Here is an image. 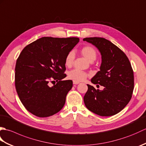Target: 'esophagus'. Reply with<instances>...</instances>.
Segmentation results:
<instances>
[{
    "label": "esophagus",
    "mask_w": 146,
    "mask_h": 146,
    "mask_svg": "<svg viewBox=\"0 0 146 146\" xmlns=\"http://www.w3.org/2000/svg\"><path fill=\"white\" fill-rule=\"evenodd\" d=\"M78 83H80L78 82H75V81H73V84H74V85H78Z\"/></svg>",
    "instance_id": "34e87169"
}]
</instances>
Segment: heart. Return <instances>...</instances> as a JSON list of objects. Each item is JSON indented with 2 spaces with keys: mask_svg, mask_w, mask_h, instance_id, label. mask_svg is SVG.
<instances>
[{
  "mask_svg": "<svg viewBox=\"0 0 146 146\" xmlns=\"http://www.w3.org/2000/svg\"><path fill=\"white\" fill-rule=\"evenodd\" d=\"M81 53L90 62L95 61L97 55L95 48L90 46H85L83 47L81 49ZM74 59H75L74 52L73 51L68 52L65 58V65L66 66H71L73 63ZM88 76V75L86 72L76 69L71 70L68 73V78L75 82H82L87 78Z\"/></svg>",
  "mask_w": 146,
  "mask_h": 146,
  "instance_id": "b5f03b06",
  "label": "heart"
}]
</instances>
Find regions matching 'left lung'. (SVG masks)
<instances>
[{"label":"left lung","instance_id":"obj_1","mask_svg":"<svg viewBox=\"0 0 146 146\" xmlns=\"http://www.w3.org/2000/svg\"><path fill=\"white\" fill-rule=\"evenodd\" d=\"M102 55V64L91 82L104 86L102 90L88 86L83 100L86 107L98 115L118 113L128 104L134 90V72L126 54L112 42L103 38H86Z\"/></svg>","mask_w":146,"mask_h":146}]
</instances>
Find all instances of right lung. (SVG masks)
Here are the masks:
<instances>
[{"label":"right lung","instance_id":"obj_1","mask_svg":"<svg viewBox=\"0 0 146 146\" xmlns=\"http://www.w3.org/2000/svg\"><path fill=\"white\" fill-rule=\"evenodd\" d=\"M78 38L43 37L26 46L16 61L15 86L27 110L39 117L58 113L64 105L72 80H62L65 58L79 42ZM56 80L52 87L48 83Z\"/></svg>","mask_w":146,"mask_h":146}]
</instances>
